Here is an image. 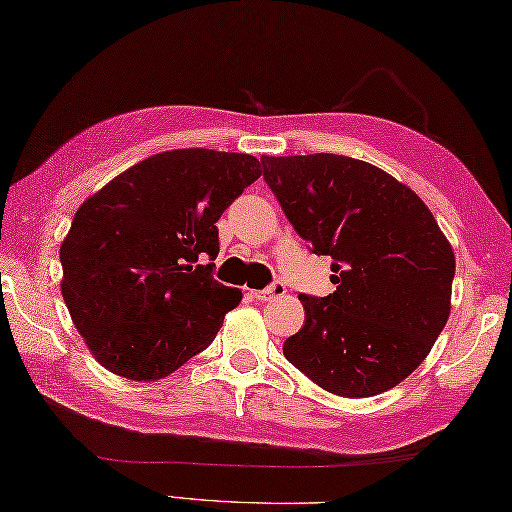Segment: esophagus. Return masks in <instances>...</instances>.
I'll return each mask as SVG.
<instances>
[{"label": "esophagus", "instance_id": "esophagus-1", "mask_svg": "<svg viewBox=\"0 0 512 512\" xmlns=\"http://www.w3.org/2000/svg\"><path fill=\"white\" fill-rule=\"evenodd\" d=\"M286 292V286L281 284V281H273V284L266 286L264 290H255L253 297L259 299V301H273V299H279L281 295Z\"/></svg>", "mask_w": 512, "mask_h": 512}]
</instances>
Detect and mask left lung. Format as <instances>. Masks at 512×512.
Instances as JSON below:
<instances>
[{
	"label": "left lung",
	"mask_w": 512,
	"mask_h": 512,
	"mask_svg": "<svg viewBox=\"0 0 512 512\" xmlns=\"http://www.w3.org/2000/svg\"><path fill=\"white\" fill-rule=\"evenodd\" d=\"M264 180L314 255L332 257L328 297L299 295L306 325L284 356L325 391L369 398L416 369L447 325L455 257L416 193L369 162L264 156Z\"/></svg>",
	"instance_id": "8db88e82"
}]
</instances>
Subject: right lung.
Returning a JSON list of instances; mask_svg holds the SVG:
<instances>
[{
    "instance_id": "1",
    "label": "right lung",
    "mask_w": 512,
    "mask_h": 512,
    "mask_svg": "<svg viewBox=\"0 0 512 512\" xmlns=\"http://www.w3.org/2000/svg\"><path fill=\"white\" fill-rule=\"evenodd\" d=\"M262 169L248 154L173 149L140 160L74 213L63 301L105 369L158 380L206 350L242 292L213 279L222 213Z\"/></svg>"
}]
</instances>
